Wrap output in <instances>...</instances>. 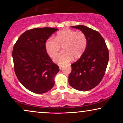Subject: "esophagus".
<instances>
[{"label": "esophagus", "instance_id": "1", "mask_svg": "<svg viewBox=\"0 0 123 123\" xmlns=\"http://www.w3.org/2000/svg\"><path fill=\"white\" fill-rule=\"evenodd\" d=\"M62 67L61 65H59V69H62Z\"/></svg>", "mask_w": 123, "mask_h": 123}]
</instances>
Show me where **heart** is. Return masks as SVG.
I'll return each mask as SVG.
<instances>
[{"label": "heart", "mask_w": 123, "mask_h": 123, "mask_svg": "<svg viewBox=\"0 0 123 123\" xmlns=\"http://www.w3.org/2000/svg\"><path fill=\"white\" fill-rule=\"evenodd\" d=\"M45 49L48 55L54 58L62 46L63 51L59 53L54 61L59 65H64L72 60L81 58L87 46L86 35L71 29L60 30L56 35L55 39L49 38L45 42Z\"/></svg>", "instance_id": "b5f03b06"}]
</instances>
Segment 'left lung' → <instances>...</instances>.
I'll use <instances>...</instances> for the list:
<instances>
[{
    "label": "left lung",
    "instance_id": "left-lung-1",
    "mask_svg": "<svg viewBox=\"0 0 123 123\" xmlns=\"http://www.w3.org/2000/svg\"><path fill=\"white\" fill-rule=\"evenodd\" d=\"M86 36L87 46L83 55L72 64L68 82L80 91L90 90L99 84L105 74L109 52L102 36L98 31L84 25L73 26Z\"/></svg>",
    "mask_w": 123,
    "mask_h": 123
}]
</instances>
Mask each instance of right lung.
Returning <instances> with one entry per match:
<instances>
[{"label":"right lung","mask_w":123,"mask_h":123,"mask_svg":"<svg viewBox=\"0 0 123 123\" xmlns=\"http://www.w3.org/2000/svg\"><path fill=\"white\" fill-rule=\"evenodd\" d=\"M58 29L37 28L21 35L14 45V70L21 84L34 93L42 94L53 87L54 78L59 71L45 49L47 39Z\"/></svg>","instance_id":"obj_1"}]
</instances>
